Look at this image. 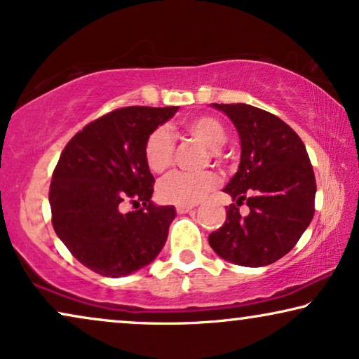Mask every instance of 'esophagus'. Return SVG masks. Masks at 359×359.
I'll return each instance as SVG.
<instances>
[{
  "label": "esophagus",
  "instance_id": "1",
  "mask_svg": "<svg viewBox=\"0 0 359 359\" xmlns=\"http://www.w3.org/2000/svg\"><path fill=\"white\" fill-rule=\"evenodd\" d=\"M193 209H194V205H176V212H178V214L191 212Z\"/></svg>",
  "mask_w": 359,
  "mask_h": 359
}]
</instances>
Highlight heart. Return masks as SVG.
<instances>
[{"mask_svg":"<svg viewBox=\"0 0 359 359\" xmlns=\"http://www.w3.org/2000/svg\"><path fill=\"white\" fill-rule=\"evenodd\" d=\"M184 129L210 150L220 149L227 139L222 122L215 119L214 116L193 117L186 121ZM144 155L147 165L154 173H163L166 168H170L175 158V139L166 127H156L147 137ZM217 184L219 178L212 171H203V173L175 171L158 183V196L163 203L193 205L217 188Z\"/></svg>","mask_w":359,"mask_h":359,"instance_id":"obj_1","label":"heart"}]
</instances>
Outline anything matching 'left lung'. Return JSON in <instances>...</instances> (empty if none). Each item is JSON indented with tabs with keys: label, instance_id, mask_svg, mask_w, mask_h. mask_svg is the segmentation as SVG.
Segmentation results:
<instances>
[{
	"label": "left lung",
	"instance_id": "1",
	"mask_svg": "<svg viewBox=\"0 0 359 359\" xmlns=\"http://www.w3.org/2000/svg\"><path fill=\"white\" fill-rule=\"evenodd\" d=\"M240 137L238 171L224 191L235 204L222 227L209 235L220 258L240 266H266L291 252L313 217L316 176L306 145L271 112L243 104H212ZM249 205L247 216L238 205Z\"/></svg>",
	"mask_w": 359,
	"mask_h": 359
}]
</instances>
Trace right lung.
Segmentation results:
<instances>
[{
    "instance_id": "right-lung-1",
    "label": "right lung",
    "mask_w": 359,
    "mask_h": 359,
    "mask_svg": "<svg viewBox=\"0 0 359 359\" xmlns=\"http://www.w3.org/2000/svg\"><path fill=\"white\" fill-rule=\"evenodd\" d=\"M178 106H129L90 122L63 149L48 203L58 238L102 276L139 271L158 257L176 210L151 203L155 178L145 140ZM129 200L140 209L124 215Z\"/></svg>"
}]
</instances>
